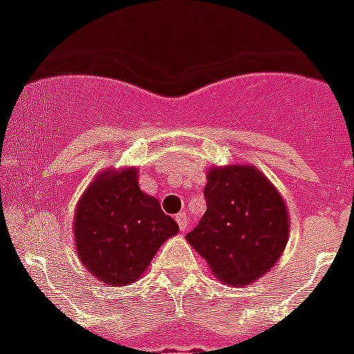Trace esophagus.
Here are the masks:
<instances>
[{"mask_svg": "<svg viewBox=\"0 0 354 354\" xmlns=\"http://www.w3.org/2000/svg\"><path fill=\"white\" fill-rule=\"evenodd\" d=\"M176 222H178V226H180V230H182V232H187L189 218H187V215H185V213H178Z\"/></svg>", "mask_w": 354, "mask_h": 354, "instance_id": "obj_1", "label": "esophagus"}]
</instances>
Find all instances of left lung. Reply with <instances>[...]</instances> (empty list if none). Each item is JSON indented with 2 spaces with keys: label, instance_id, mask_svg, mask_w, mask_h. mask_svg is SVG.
Instances as JSON below:
<instances>
[{
  "label": "left lung",
  "instance_id": "obj_1",
  "mask_svg": "<svg viewBox=\"0 0 354 354\" xmlns=\"http://www.w3.org/2000/svg\"><path fill=\"white\" fill-rule=\"evenodd\" d=\"M202 221L185 239L230 286L252 285L285 252L290 216L285 198L253 165L207 169Z\"/></svg>",
  "mask_w": 354,
  "mask_h": 354
}]
</instances>
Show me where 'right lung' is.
<instances>
[{
  "label": "right lung",
  "mask_w": 354,
  "mask_h": 354,
  "mask_svg": "<svg viewBox=\"0 0 354 354\" xmlns=\"http://www.w3.org/2000/svg\"><path fill=\"white\" fill-rule=\"evenodd\" d=\"M138 174V167L104 169L75 209L79 261L106 285L136 283L161 244L180 230L158 198L141 191Z\"/></svg>",
  "instance_id": "right-lung-1"
}]
</instances>
